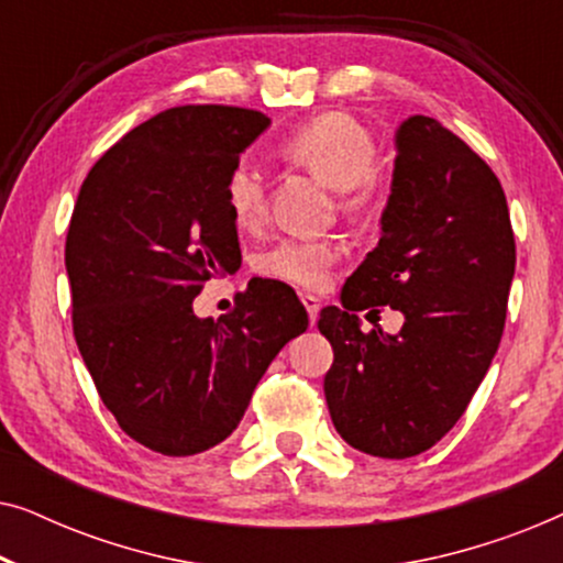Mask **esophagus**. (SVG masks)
Returning <instances> with one entry per match:
<instances>
[{"mask_svg": "<svg viewBox=\"0 0 563 563\" xmlns=\"http://www.w3.org/2000/svg\"><path fill=\"white\" fill-rule=\"evenodd\" d=\"M302 305L307 314H310V325H314L318 322V312H320V299L314 295H302Z\"/></svg>", "mask_w": 563, "mask_h": 563, "instance_id": "obj_1", "label": "esophagus"}]
</instances>
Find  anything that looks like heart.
Segmentation results:
<instances>
[{
    "label": "heart",
    "instance_id": "1",
    "mask_svg": "<svg viewBox=\"0 0 563 563\" xmlns=\"http://www.w3.org/2000/svg\"><path fill=\"white\" fill-rule=\"evenodd\" d=\"M279 153L291 164L307 168L325 187L343 191L351 210L374 207L384 195V181L372 172L376 161L374 135L351 114H320L284 137ZM225 205L238 228L251 230L264 222V174L249 161L233 166L228 174ZM341 251V243L330 238H284L261 253L258 268L279 282L314 289L328 279Z\"/></svg>",
    "mask_w": 563,
    "mask_h": 563
}]
</instances>
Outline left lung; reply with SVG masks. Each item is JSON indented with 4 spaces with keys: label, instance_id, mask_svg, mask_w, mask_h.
<instances>
[{
    "label": "left lung",
    "instance_id": "obj_1",
    "mask_svg": "<svg viewBox=\"0 0 563 563\" xmlns=\"http://www.w3.org/2000/svg\"><path fill=\"white\" fill-rule=\"evenodd\" d=\"M395 148L379 243L318 322L333 345V426L379 459L418 456L456 426L497 353L515 274L510 212L492 168L426 114L397 128ZM384 303L404 312L400 333L364 334L355 312Z\"/></svg>",
    "mask_w": 563,
    "mask_h": 563
}]
</instances>
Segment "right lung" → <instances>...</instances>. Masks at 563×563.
Wrapping results in <instances>:
<instances>
[{"label":"right lung","mask_w":563,"mask_h":563,"mask_svg":"<svg viewBox=\"0 0 563 563\" xmlns=\"http://www.w3.org/2000/svg\"><path fill=\"white\" fill-rule=\"evenodd\" d=\"M272 125L241 107H174L112 145L81 184L66 235L74 335L120 428L195 456L243 420L253 389L310 320L282 282H256L225 318H197L205 282L241 266L225 181Z\"/></svg>","instance_id":"add662e5"}]
</instances>
